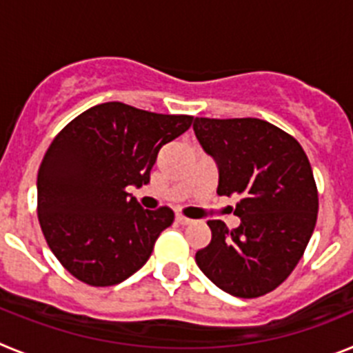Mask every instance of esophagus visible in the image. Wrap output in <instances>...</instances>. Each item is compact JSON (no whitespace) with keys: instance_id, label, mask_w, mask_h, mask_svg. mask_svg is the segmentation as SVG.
Returning a JSON list of instances; mask_svg holds the SVG:
<instances>
[{"instance_id":"34e87169","label":"esophagus","mask_w":353,"mask_h":353,"mask_svg":"<svg viewBox=\"0 0 353 353\" xmlns=\"http://www.w3.org/2000/svg\"><path fill=\"white\" fill-rule=\"evenodd\" d=\"M174 221H176V223H179V224H182V226H185V224H191L192 223V221L189 219V217H183L182 214L174 215Z\"/></svg>"}]
</instances>
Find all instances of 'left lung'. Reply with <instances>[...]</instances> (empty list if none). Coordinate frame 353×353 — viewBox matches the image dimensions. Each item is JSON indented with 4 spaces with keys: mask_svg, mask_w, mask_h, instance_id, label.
<instances>
[{
    "mask_svg": "<svg viewBox=\"0 0 353 353\" xmlns=\"http://www.w3.org/2000/svg\"><path fill=\"white\" fill-rule=\"evenodd\" d=\"M192 129L217 164V194L240 198L239 226L208 221L212 240L196 263L233 297H261L292 274L313 235L318 191L307 155L260 118H196Z\"/></svg>",
    "mask_w": 353,
    "mask_h": 353,
    "instance_id": "1",
    "label": "left lung"
}]
</instances>
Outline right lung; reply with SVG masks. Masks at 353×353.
Segmentation results:
<instances>
[{
    "label": "right lung",
    "mask_w": 353,
    "mask_h": 353,
    "mask_svg": "<svg viewBox=\"0 0 353 353\" xmlns=\"http://www.w3.org/2000/svg\"><path fill=\"white\" fill-rule=\"evenodd\" d=\"M192 123L121 102L93 105L61 130L37 179L39 221L65 269L90 286L125 281L148 261L174 214L145 210L127 187L150 182L159 150Z\"/></svg>",
    "instance_id": "1"
}]
</instances>
